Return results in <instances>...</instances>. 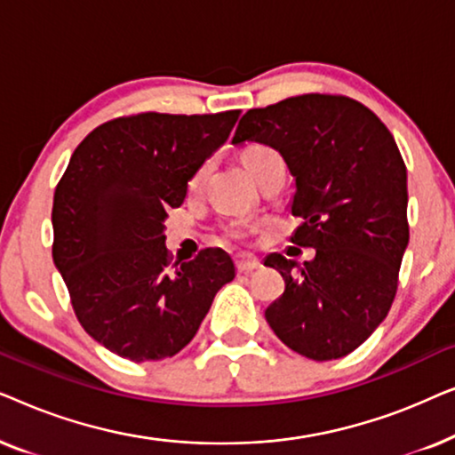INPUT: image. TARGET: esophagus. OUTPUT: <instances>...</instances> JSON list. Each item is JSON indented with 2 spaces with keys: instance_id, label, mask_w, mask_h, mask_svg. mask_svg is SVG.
Instances as JSON below:
<instances>
[{
  "instance_id": "1",
  "label": "esophagus",
  "mask_w": 455,
  "mask_h": 455,
  "mask_svg": "<svg viewBox=\"0 0 455 455\" xmlns=\"http://www.w3.org/2000/svg\"><path fill=\"white\" fill-rule=\"evenodd\" d=\"M235 269L240 273H252L260 269V260L257 257H251V254H238L235 257Z\"/></svg>"
}]
</instances>
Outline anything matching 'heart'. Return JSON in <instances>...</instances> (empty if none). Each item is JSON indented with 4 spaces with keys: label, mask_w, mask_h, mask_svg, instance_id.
Returning a JSON list of instances; mask_svg holds the SVG:
<instances>
[{
    "label": "heart",
    "mask_w": 455,
    "mask_h": 455,
    "mask_svg": "<svg viewBox=\"0 0 455 455\" xmlns=\"http://www.w3.org/2000/svg\"><path fill=\"white\" fill-rule=\"evenodd\" d=\"M273 155H277V153L271 151L269 147H252V148H248L244 155H242V161H244L246 170L254 173L257 172V167L263 164L265 159L273 157ZM196 184H198V176L190 180V188H195ZM251 232H252V226L246 221H232V223H228V226H223V234H226V238H229V240H244Z\"/></svg>",
    "instance_id": "b5f03b06"
}]
</instances>
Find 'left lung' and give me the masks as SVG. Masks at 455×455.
Instances as JSON below:
<instances>
[{
  "label": "left lung",
  "mask_w": 455,
  "mask_h": 455,
  "mask_svg": "<svg viewBox=\"0 0 455 455\" xmlns=\"http://www.w3.org/2000/svg\"><path fill=\"white\" fill-rule=\"evenodd\" d=\"M282 153L302 226L291 242L313 260L269 254L285 279L265 319L285 346L313 360L356 350L387 316L410 240L408 173L387 126L356 99L327 92L251 109L232 142Z\"/></svg>",
  "instance_id": "left-lung-1"
}]
</instances>
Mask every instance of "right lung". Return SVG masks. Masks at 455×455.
Here are the masks:
<instances>
[{
    "label": "right lung",
    "instance_id": "add662e5",
    "mask_svg": "<svg viewBox=\"0 0 455 455\" xmlns=\"http://www.w3.org/2000/svg\"><path fill=\"white\" fill-rule=\"evenodd\" d=\"M238 117L240 109L116 117L80 142L55 186L53 263L80 325L117 356L172 358L234 279L232 259L213 248L172 265L165 217Z\"/></svg>",
    "mask_w": 455,
    "mask_h": 455
}]
</instances>
